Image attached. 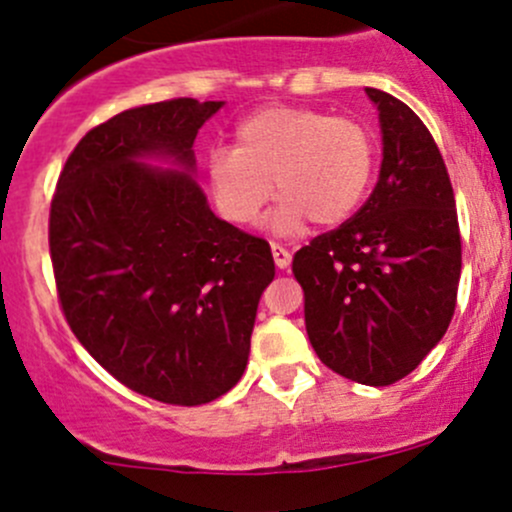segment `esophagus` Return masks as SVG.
I'll return each instance as SVG.
<instances>
[{"label": "esophagus", "mask_w": 512, "mask_h": 512, "mask_svg": "<svg viewBox=\"0 0 512 512\" xmlns=\"http://www.w3.org/2000/svg\"><path fill=\"white\" fill-rule=\"evenodd\" d=\"M272 257H275V265L280 267V270H287L289 262H292V255H289L287 247H282L280 242H272Z\"/></svg>", "instance_id": "esophagus-1"}]
</instances>
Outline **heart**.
<instances>
[{
	"instance_id": "heart-1",
	"label": "heart",
	"mask_w": 512,
	"mask_h": 512,
	"mask_svg": "<svg viewBox=\"0 0 512 512\" xmlns=\"http://www.w3.org/2000/svg\"><path fill=\"white\" fill-rule=\"evenodd\" d=\"M376 136L364 121L312 106H267L235 131V148L208 156V183L225 220L250 225L272 193V225L299 230L347 223L364 203L376 170ZM276 188H271V183Z\"/></svg>"
}]
</instances>
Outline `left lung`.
<instances>
[{
	"instance_id": "left-lung-1",
	"label": "left lung",
	"mask_w": 512,
	"mask_h": 512,
	"mask_svg": "<svg viewBox=\"0 0 512 512\" xmlns=\"http://www.w3.org/2000/svg\"><path fill=\"white\" fill-rule=\"evenodd\" d=\"M384 160L369 200L294 252L304 327L319 361L344 379L389 386L431 352L456 312L461 227L441 151L421 118L386 91Z\"/></svg>"
}]
</instances>
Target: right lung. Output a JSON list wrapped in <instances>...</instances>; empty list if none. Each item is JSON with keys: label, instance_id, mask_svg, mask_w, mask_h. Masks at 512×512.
Segmentation results:
<instances>
[{"label": "right lung", "instance_id": "obj_1", "mask_svg": "<svg viewBox=\"0 0 512 512\" xmlns=\"http://www.w3.org/2000/svg\"><path fill=\"white\" fill-rule=\"evenodd\" d=\"M223 101L170 98L91 128L56 183L49 252L61 312L123 386L173 406L210 404L240 381L270 242L215 218L188 173L198 128Z\"/></svg>", "mask_w": 512, "mask_h": 512}]
</instances>
